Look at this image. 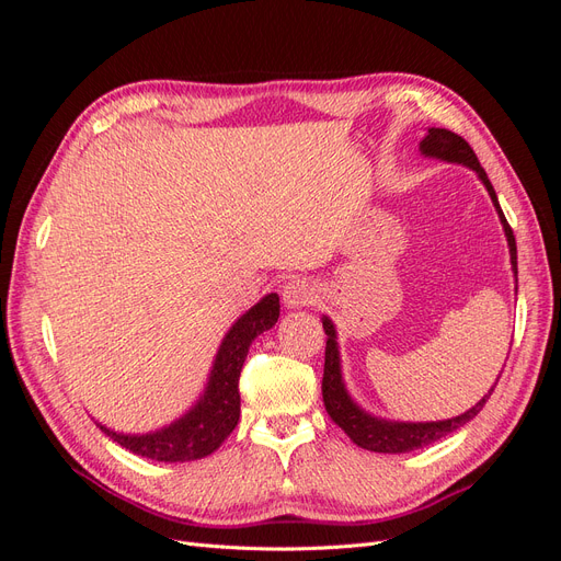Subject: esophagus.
I'll list each match as a JSON object with an SVG mask.
<instances>
[{
  "label": "esophagus",
  "mask_w": 561,
  "mask_h": 561,
  "mask_svg": "<svg viewBox=\"0 0 561 561\" xmlns=\"http://www.w3.org/2000/svg\"><path fill=\"white\" fill-rule=\"evenodd\" d=\"M318 301V285L311 278H293L283 287V304L287 309H301Z\"/></svg>",
  "instance_id": "1"
}]
</instances>
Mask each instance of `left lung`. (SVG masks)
I'll list each match as a JSON object with an SVG mask.
<instances>
[{
  "instance_id": "1",
  "label": "left lung",
  "mask_w": 561,
  "mask_h": 561,
  "mask_svg": "<svg viewBox=\"0 0 561 561\" xmlns=\"http://www.w3.org/2000/svg\"><path fill=\"white\" fill-rule=\"evenodd\" d=\"M419 151L428 159L461 163V165L470 168V171H474V175L482 180V184L486 186V192L491 196V203H494V208L499 213L501 225H503L507 248H511L513 274H515V283H517V245H515L513 229H511V225H507L494 186H491L484 168L480 165L478 157H474L470 145L461 138V135H456L447 128H428V133L423 135V140L419 142ZM515 293H517V287H515ZM322 328H325V334H328L325 371H322V402H325V410L336 426L342 428L353 439V443L363 449L379 451V454H407V451H414L421 447H428V445L437 443L439 437H445L461 426H466L470 419L480 414L489 396L494 393V386H491L489 393L478 404L470 407L468 412L445 419V421H390V419L375 416V414L365 412L346 390V383L342 377V358H339L336 330H334V322L328 316H322Z\"/></svg>"
}]
</instances>
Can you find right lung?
<instances>
[{
  "label": "right lung",
  "instance_id": "add662e5",
  "mask_svg": "<svg viewBox=\"0 0 561 561\" xmlns=\"http://www.w3.org/2000/svg\"><path fill=\"white\" fill-rule=\"evenodd\" d=\"M278 316L280 301L276 293H271L233 322L217 348L206 390L192 404V410L173 423L142 435L116 433L98 423L100 431L128 451L161 463L196 461V458L213 454L239 423V377L248 348L254 342V336L276 325Z\"/></svg>",
  "mask_w": 561,
  "mask_h": 561
}]
</instances>
